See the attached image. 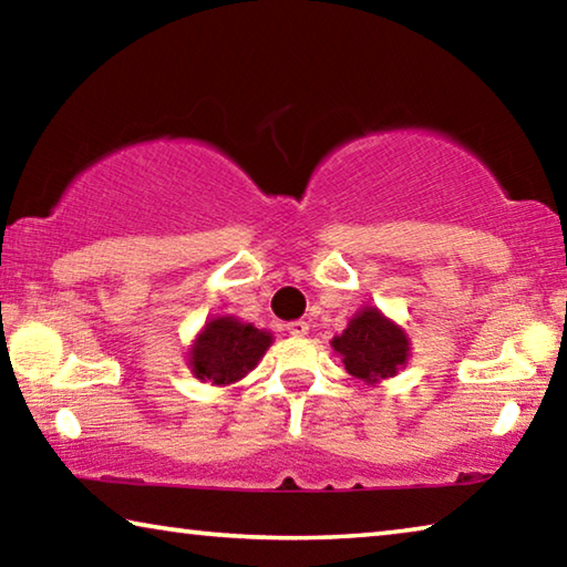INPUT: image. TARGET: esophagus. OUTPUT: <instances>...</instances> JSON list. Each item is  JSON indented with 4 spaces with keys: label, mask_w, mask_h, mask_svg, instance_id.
<instances>
[{
    "label": "esophagus",
    "mask_w": 567,
    "mask_h": 567,
    "mask_svg": "<svg viewBox=\"0 0 567 567\" xmlns=\"http://www.w3.org/2000/svg\"><path fill=\"white\" fill-rule=\"evenodd\" d=\"M287 332H290L292 338H305V334L310 332V324H307L305 320H292L290 324H287Z\"/></svg>",
    "instance_id": "34e87169"
}]
</instances>
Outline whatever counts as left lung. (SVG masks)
Returning a JSON list of instances; mask_svg holds the SVG:
<instances>
[{
    "label": "left lung",
    "mask_w": 567,
    "mask_h": 567,
    "mask_svg": "<svg viewBox=\"0 0 567 567\" xmlns=\"http://www.w3.org/2000/svg\"><path fill=\"white\" fill-rule=\"evenodd\" d=\"M330 344L342 358L344 370L364 385H378L382 380L395 378L410 360L408 332L372 305L360 307L348 328L342 334H334Z\"/></svg>",
    "instance_id": "left-lung-1"
}]
</instances>
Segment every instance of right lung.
Instances as JSON below:
<instances>
[{"label":"right lung","instance_id":"right-lung-1","mask_svg":"<svg viewBox=\"0 0 567 567\" xmlns=\"http://www.w3.org/2000/svg\"><path fill=\"white\" fill-rule=\"evenodd\" d=\"M272 332L257 330L252 322H243L235 315H219L205 322L187 348V368L199 382L215 388L235 385L272 344Z\"/></svg>","mask_w":567,"mask_h":567}]
</instances>
